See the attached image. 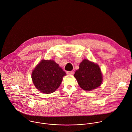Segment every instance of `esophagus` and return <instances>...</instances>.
Here are the masks:
<instances>
[{
  "instance_id": "34e87169",
  "label": "esophagus",
  "mask_w": 132,
  "mask_h": 132,
  "mask_svg": "<svg viewBox=\"0 0 132 132\" xmlns=\"http://www.w3.org/2000/svg\"><path fill=\"white\" fill-rule=\"evenodd\" d=\"M73 73H74L73 71H68L67 72V74L68 75H72L73 74Z\"/></svg>"
}]
</instances>
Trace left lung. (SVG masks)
Instances as JSON below:
<instances>
[{
    "label": "left lung",
    "instance_id": "1",
    "mask_svg": "<svg viewBox=\"0 0 132 132\" xmlns=\"http://www.w3.org/2000/svg\"><path fill=\"white\" fill-rule=\"evenodd\" d=\"M74 77L81 88L85 91L96 89L103 81V76L99 66L88 60L82 61Z\"/></svg>",
    "mask_w": 132,
    "mask_h": 132
}]
</instances>
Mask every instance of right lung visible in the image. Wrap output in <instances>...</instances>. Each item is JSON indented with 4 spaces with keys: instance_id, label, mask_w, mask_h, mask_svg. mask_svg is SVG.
<instances>
[{
    "instance_id": "right-lung-1",
    "label": "right lung",
    "mask_w": 132,
    "mask_h": 132,
    "mask_svg": "<svg viewBox=\"0 0 132 132\" xmlns=\"http://www.w3.org/2000/svg\"><path fill=\"white\" fill-rule=\"evenodd\" d=\"M66 72L53 60H42L33 70L31 78L36 88L43 93L55 92Z\"/></svg>"
}]
</instances>
